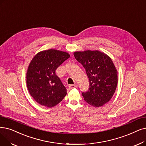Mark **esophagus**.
Returning a JSON list of instances; mask_svg holds the SVG:
<instances>
[{
  "instance_id": "esophagus-1",
  "label": "esophagus",
  "mask_w": 146,
  "mask_h": 146,
  "mask_svg": "<svg viewBox=\"0 0 146 146\" xmlns=\"http://www.w3.org/2000/svg\"><path fill=\"white\" fill-rule=\"evenodd\" d=\"M68 87L70 88V89H73V88H77L78 87V85L76 84H75L74 85H70L68 86Z\"/></svg>"
}]
</instances>
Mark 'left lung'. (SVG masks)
Returning <instances> with one entry per match:
<instances>
[{
  "label": "left lung",
  "mask_w": 146,
  "mask_h": 146,
  "mask_svg": "<svg viewBox=\"0 0 146 146\" xmlns=\"http://www.w3.org/2000/svg\"><path fill=\"white\" fill-rule=\"evenodd\" d=\"M74 56L85 69L90 80L88 91L82 93L84 100L96 107L109 102L117 84V71L111 58L98 50L76 52Z\"/></svg>",
  "instance_id": "1"
}]
</instances>
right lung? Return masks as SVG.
Instances as JSON below:
<instances>
[{
    "label": "right lung",
    "instance_id": "right-lung-1",
    "mask_svg": "<svg viewBox=\"0 0 146 146\" xmlns=\"http://www.w3.org/2000/svg\"><path fill=\"white\" fill-rule=\"evenodd\" d=\"M69 57L66 52L49 49L37 54L31 60L27 70V85L37 103L52 107L66 96V88L55 71Z\"/></svg>",
    "mask_w": 146,
    "mask_h": 146
}]
</instances>
